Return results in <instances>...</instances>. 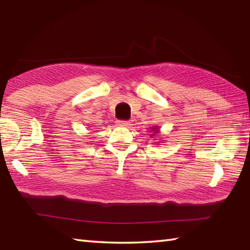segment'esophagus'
<instances>
[{
    "instance_id": "34e87169",
    "label": "esophagus",
    "mask_w": 250,
    "mask_h": 250,
    "mask_svg": "<svg viewBox=\"0 0 250 250\" xmlns=\"http://www.w3.org/2000/svg\"><path fill=\"white\" fill-rule=\"evenodd\" d=\"M117 125H120V126H129L130 125V122L129 121H125V120H118L117 121Z\"/></svg>"
}]
</instances>
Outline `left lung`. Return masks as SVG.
<instances>
[{"mask_svg": "<svg viewBox=\"0 0 250 250\" xmlns=\"http://www.w3.org/2000/svg\"><path fill=\"white\" fill-rule=\"evenodd\" d=\"M152 131H154V132H155V133H157V132H158V130H157L156 126H155V128H153V130H152Z\"/></svg>", "mask_w": 250, "mask_h": 250, "instance_id": "left-lung-1", "label": "left lung"}]
</instances>
